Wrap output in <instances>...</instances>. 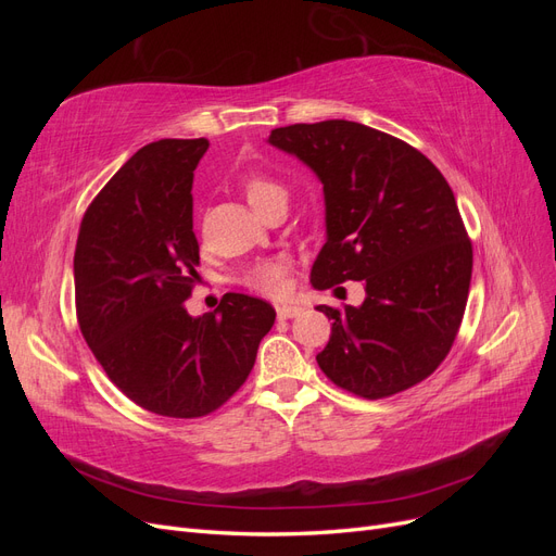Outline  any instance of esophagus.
I'll use <instances>...</instances> for the list:
<instances>
[{
    "label": "esophagus",
    "instance_id": "esophagus-1",
    "mask_svg": "<svg viewBox=\"0 0 556 556\" xmlns=\"http://www.w3.org/2000/svg\"><path fill=\"white\" fill-rule=\"evenodd\" d=\"M276 313H278L280 319H290V317H296L301 313V306H278Z\"/></svg>",
    "mask_w": 556,
    "mask_h": 556
}]
</instances>
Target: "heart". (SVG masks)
<instances>
[{
  "mask_svg": "<svg viewBox=\"0 0 556 556\" xmlns=\"http://www.w3.org/2000/svg\"><path fill=\"white\" fill-rule=\"evenodd\" d=\"M274 194H285V190L280 188L278 182L262 178V176L248 178L245 197L252 204V208L262 204L264 199L274 197ZM243 282L248 285V288H252L255 292H262L266 296H282L285 292L290 290V262L282 260V257L260 262L243 276Z\"/></svg>",
  "mask_w": 556,
  "mask_h": 556,
  "instance_id": "b5f03b06",
  "label": "heart"
}]
</instances>
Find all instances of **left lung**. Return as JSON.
I'll return each mask as SVG.
<instances>
[{
    "mask_svg": "<svg viewBox=\"0 0 556 556\" xmlns=\"http://www.w3.org/2000/svg\"><path fill=\"white\" fill-rule=\"evenodd\" d=\"M268 143L299 157L325 190L327 243L315 290L362 280V306H317L331 325L315 357L323 374L364 399L429 378L457 339L473 245L443 174L419 150L350 121L278 127Z\"/></svg>",
    "mask_w": 556,
    "mask_h": 556,
    "instance_id": "8db88e82",
    "label": "left lung"
}]
</instances>
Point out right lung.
Returning a JSON list of instances; mask_svg holds the SVG:
<instances>
[{
    "instance_id": "obj_1",
    "label": "right lung",
    "mask_w": 556,
    "mask_h": 556,
    "mask_svg": "<svg viewBox=\"0 0 556 556\" xmlns=\"http://www.w3.org/2000/svg\"><path fill=\"white\" fill-rule=\"evenodd\" d=\"M206 139H162L137 150L83 215L74 288L83 339L137 406L178 419L223 406L255 366L276 311L227 292L192 317L199 243L192 178Z\"/></svg>"
}]
</instances>
